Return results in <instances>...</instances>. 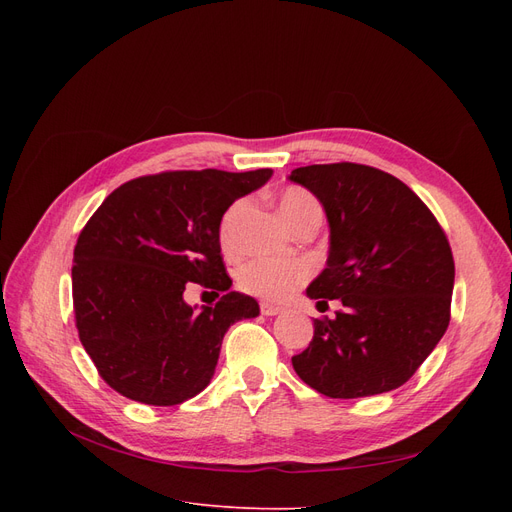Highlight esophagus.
Masks as SVG:
<instances>
[{
  "label": "esophagus",
  "mask_w": 512,
  "mask_h": 512,
  "mask_svg": "<svg viewBox=\"0 0 512 512\" xmlns=\"http://www.w3.org/2000/svg\"><path fill=\"white\" fill-rule=\"evenodd\" d=\"M260 312L265 314V316H277V314L282 312V307L275 305V303H265V301H262L260 303Z\"/></svg>",
  "instance_id": "esophagus-1"
}]
</instances>
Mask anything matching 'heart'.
Listing matches in <instances>:
<instances>
[{
	"instance_id": "heart-1",
	"label": "heart",
	"mask_w": 512,
	"mask_h": 512,
	"mask_svg": "<svg viewBox=\"0 0 512 512\" xmlns=\"http://www.w3.org/2000/svg\"><path fill=\"white\" fill-rule=\"evenodd\" d=\"M245 209L247 200L237 198L220 220V245L228 254L235 252L239 245V224ZM280 213L290 228L305 218L322 220L318 198L312 192L297 188V185H290L282 192ZM309 277H312V267L301 258H254L241 267L239 286L258 299L284 301Z\"/></svg>"
}]
</instances>
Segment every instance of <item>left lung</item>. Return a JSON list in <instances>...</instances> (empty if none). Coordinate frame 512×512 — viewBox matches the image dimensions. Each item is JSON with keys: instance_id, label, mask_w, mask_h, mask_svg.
I'll list each match as a JSON object with an SVG mask.
<instances>
[{"instance_id": "left-lung-1", "label": "left lung", "mask_w": 512, "mask_h": 512, "mask_svg": "<svg viewBox=\"0 0 512 512\" xmlns=\"http://www.w3.org/2000/svg\"><path fill=\"white\" fill-rule=\"evenodd\" d=\"M327 211V269L309 284L318 307L309 346L292 356L299 378L333 399L389 393L438 346L455 284L451 245L436 215L406 183L374 166L337 162L294 168Z\"/></svg>"}]
</instances>
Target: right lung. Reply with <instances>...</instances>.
<instances>
[{
  "mask_svg": "<svg viewBox=\"0 0 512 512\" xmlns=\"http://www.w3.org/2000/svg\"><path fill=\"white\" fill-rule=\"evenodd\" d=\"M271 168L166 170L119 185L74 245L72 303L79 339L100 378L147 406H177L209 384L232 322L258 316L230 292L220 220ZM200 283L220 296L200 313L182 301Z\"/></svg>",
  "mask_w": 512,
  "mask_h": 512,
  "instance_id": "1",
  "label": "right lung"
}]
</instances>
